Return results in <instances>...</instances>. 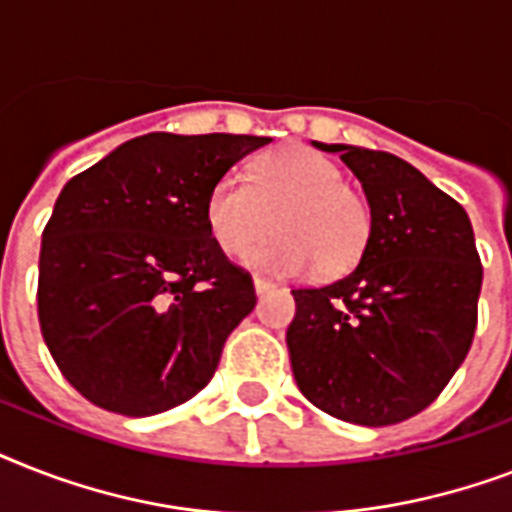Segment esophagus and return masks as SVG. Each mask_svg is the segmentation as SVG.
<instances>
[{
	"mask_svg": "<svg viewBox=\"0 0 512 512\" xmlns=\"http://www.w3.org/2000/svg\"><path fill=\"white\" fill-rule=\"evenodd\" d=\"M271 289H276V284L268 279H263V276H255V292L257 295H265V292H271Z\"/></svg>",
	"mask_w": 512,
	"mask_h": 512,
	"instance_id": "34e87169",
	"label": "esophagus"
}]
</instances>
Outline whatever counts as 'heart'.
<instances>
[{
	"label": "heart",
	"mask_w": 512,
	"mask_h": 512,
	"mask_svg": "<svg viewBox=\"0 0 512 512\" xmlns=\"http://www.w3.org/2000/svg\"><path fill=\"white\" fill-rule=\"evenodd\" d=\"M332 159L311 148L287 146L260 156L249 177L225 175L207 193L204 215L212 239L228 257L273 276H300L316 268L335 279L356 268L372 236V207L364 193L342 183Z\"/></svg>",
	"instance_id": "obj_1"
}]
</instances>
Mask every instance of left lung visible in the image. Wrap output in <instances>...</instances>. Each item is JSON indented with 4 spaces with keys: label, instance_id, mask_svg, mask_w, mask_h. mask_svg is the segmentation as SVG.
<instances>
[{
    "label": "left lung",
    "instance_id": "8db88e82",
    "mask_svg": "<svg viewBox=\"0 0 512 512\" xmlns=\"http://www.w3.org/2000/svg\"><path fill=\"white\" fill-rule=\"evenodd\" d=\"M313 146L340 154L361 180L372 236L348 276L292 289V374L300 393L337 420L396 425L433 404L468 356L484 281L473 225L398 156Z\"/></svg>",
    "mask_w": 512,
    "mask_h": 512
}]
</instances>
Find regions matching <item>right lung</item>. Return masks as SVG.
Segmentation results:
<instances>
[{
	"instance_id": "right-lung-1",
	"label": "right lung",
	"mask_w": 512,
	"mask_h": 512,
	"mask_svg": "<svg viewBox=\"0 0 512 512\" xmlns=\"http://www.w3.org/2000/svg\"><path fill=\"white\" fill-rule=\"evenodd\" d=\"M265 143L148 132L63 185L42 233L36 308L60 374L87 401L148 417L212 380L257 297L212 239L204 204Z\"/></svg>"
}]
</instances>
